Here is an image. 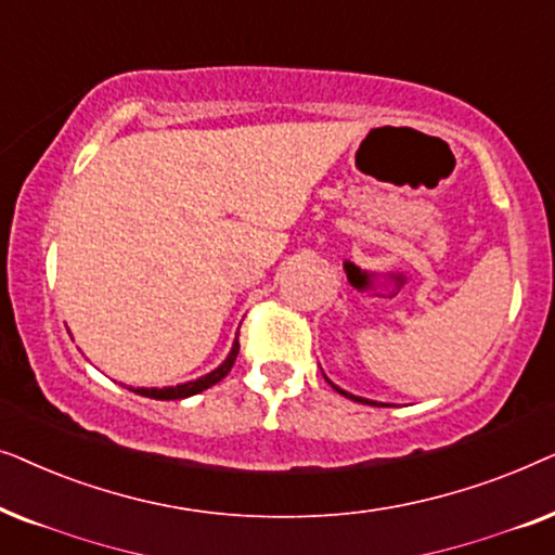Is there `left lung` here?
Wrapping results in <instances>:
<instances>
[{"label":"left lung","instance_id":"8db88e82","mask_svg":"<svg viewBox=\"0 0 555 555\" xmlns=\"http://www.w3.org/2000/svg\"><path fill=\"white\" fill-rule=\"evenodd\" d=\"M324 378H327V375H324ZM327 383L332 388L337 390V393H343L345 398H352V401H358V403H365V405H388V403H378V401H371V398H360V396H352V393H347V390H343L339 386H335V383H332L330 378H327Z\"/></svg>","mask_w":555,"mask_h":555}]
</instances>
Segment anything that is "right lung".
Returning <instances> with one entry per match:
<instances>
[{
	"label": "right lung",
	"mask_w": 555,
	"mask_h": 555,
	"mask_svg": "<svg viewBox=\"0 0 555 555\" xmlns=\"http://www.w3.org/2000/svg\"><path fill=\"white\" fill-rule=\"evenodd\" d=\"M235 358H238V335L233 339V347L231 352H228V358L220 363L216 371L201 375V378L195 380H188V383H180V386H165V388H131L134 393L139 396H146V398H154V401H180V398H190L195 393H201V390L216 386L218 380H223L228 373H231V367L235 363Z\"/></svg>",
	"instance_id": "add662e5"
}]
</instances>
